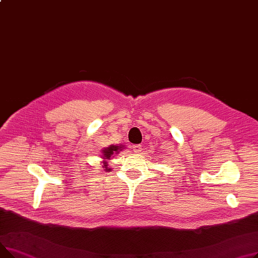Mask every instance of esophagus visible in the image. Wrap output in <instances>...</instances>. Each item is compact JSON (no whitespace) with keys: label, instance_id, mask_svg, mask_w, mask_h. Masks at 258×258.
Segmentation results:
<instances>
[{"label":"esophagus","instance_id":"esophagus-1","mask_svg":"<svg viewBox=\"0 0 258 258\" xmlns=\"http://www.w3.org/2000/svg\"><path fill=\"white\" fill-rule=\"evenodd\" d=\"M133 151L136 154H140L142 151V145L141 144H135L133 145Z\"/></svg>","mask_w":258,"mask_h":258}]
</instances>
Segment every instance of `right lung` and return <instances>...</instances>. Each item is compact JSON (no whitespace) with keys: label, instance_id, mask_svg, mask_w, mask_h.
<instances>
[{"label":"right lung","instance_id":"1","mask_svg":"<svg viewBox=\"0 0 258 258\" xmlns=\"http://www.w3.org/2000/svg\"><path fill=\"white\" fill-rule=\"evenodd\" d=\"M123 146V145H122ZM122 146H118V145H110L108 147H105V148H103V151H102V156H101V158L103 159V168H105V170L106 171H110L111 170V168L110 167H107V160H110L111 158H112V156H114V155H116L117 153H119V151H121L122 150Z\"/></svg>","mask_w":258,"mask_h":258}]
</instances>
